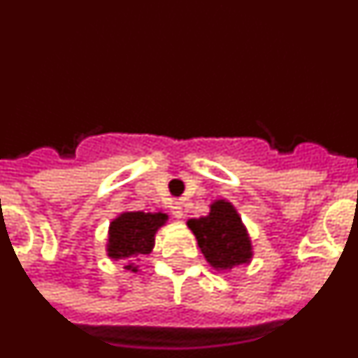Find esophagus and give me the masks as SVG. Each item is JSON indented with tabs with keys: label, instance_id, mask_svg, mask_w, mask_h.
Returning a JSON list of instances; mask_svg holds the SVG:
<instances>
[{
	"label": "esophagus",
	"instance_id": "obj_1",
	"mask_svg": "<svg viewBox=\"0 0 358 358\" xmlns=\"http://www.w3.org/2000/svg\"><path fill=\"white\" fill-rule=\"evenodd\" d=\"M172 215L176 218H182V206H181V202H173L172 204Z\"/></svg>",
	"mask_w": 358,
	"mask_h": 358
}]
</instances>
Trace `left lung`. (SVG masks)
<instances>
[{
	"mask_svg": "<svg viewBox=\"0 0 358 358\" xmlns=\"http://www.w3.org/2000/svg\"><path fill=\"white\" fill-rule=\"evenodd\" d=\"M186 224L194 231L208 264L217 271H226L251 262V238L231 202L224 199L215 201L206 217L189 218Z\"/></svg>",
	"mask_w": 358,
	"mask_h": 358,
	"instance_id": "left-lung-1",
	"label": "left lung"
}]
</instances>
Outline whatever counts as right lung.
<instances>
[{
    "label": "right lung",
    "mask_w": 358,
    "mask_h": 358,
    "mask_svg": "<svg viewBox=\"0 0 358 358\" xmlns=\"http://www.w3.org/2000/svg\"><path fill=\"white\" fill-rule=\"evenodd\" d=\"M169 220L166 213H143L123 211L110 222L107 256L113 260H125L140 255H148L154 249L156 233ZM127 271L138 273L134 264L125 265Z\"/></svg>",
    "instance_id": "add662e5"
}]
</instances>
